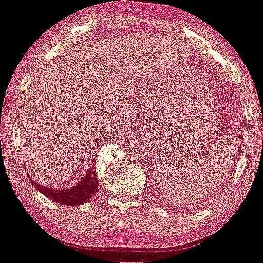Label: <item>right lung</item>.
Masks as SVG:
<instances>
[{
    "label": "right lung",
    "mask_w": 263,
    "mask_h": 263,
    "mask_svg": "<svg viewBox=\"0 0 263 263\" xmlns=\"http://www.w3.org/2000/svg\"><path fill=\"white\" fill-rule=\"evenodd\" d=\"M31 183H32L33 187L39 189L42 194L49 197L53 202L60 203L63 205H70V207L71 205H79L83 204V203H86L87 200H90V198L97 193L99 188L94 164H91V166H90L85 178H83V180L80 183H78L74 188L61 189V191H59V189L44 187V185H40L39 183L32 182V180H31Z\"/></svg>",
    "instance_id": "right-lung-1"
}]
</instances>
